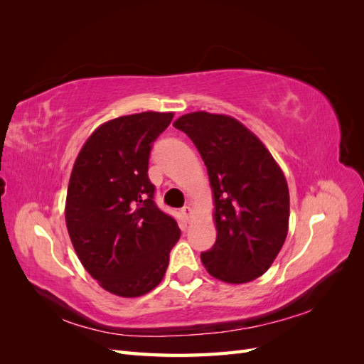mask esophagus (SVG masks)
<instances>
[{
	"label": "esophagus",
	"instance_id": "obj_1",
	"mask_svg": "<svg viewBox=\"0 0 364 364\" xmlns=\"http://www.w3.org/2000/svg\"><path fill=\"white\" fill-rule=\"evenodd\" d=\"M181 213H182V215H183L186 220H188V218L191 217V208H190L188 205H186V206H183V208L181 209Z\"/></svg>",
	"mask_w": 364,
	"mask_h": 364
}]
</instances>
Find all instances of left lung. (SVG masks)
Masks as SVG:
<instances>
[{"label": "left lung", "instance_id": "left-lung-1", "mask_svg": "<svg viewBox=\"0 0 364 364\" xmlns=\"http://www.w3.org/2000/svg\"><path fill=\"white\" fill-rule=\"evenodd\" d=\"M199 150L214 191L217 240L200 253L206 270L229 284L266 273L289 229V186L262 142L232 117L193 112L174 121Z\"/></svg>", "mask_w": 364, "mask_h": 364}]
</instances>
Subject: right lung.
<instances>
[{
  "label": "right lung",
  "instance_id": "obj_1",
  "mask_svg": "<svg viewBox=\"0 0 364 364\" xmlns=\"http://www.w3.org/2000/svg\"><path fill=\"white\" fill-rule=\"evenodd\" d=\"M171 112H141L102 124L75 159L68 185V234L86 272L123 297L162 281L181 229L155 203L149 179L153 142Z\"/></svg>",
  "mask_w": 364,
  "mask_h": 364
}]
</instances>
